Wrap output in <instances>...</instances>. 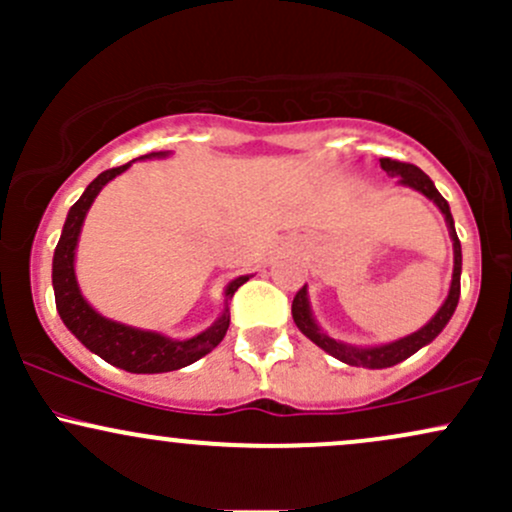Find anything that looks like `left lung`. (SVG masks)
Masks as SVG:
<instances>
[{"label":"left lung","instance_id":"1","mask_svg":"<svg viewBox=\"0 0 512 512\" xmlns=\"http://www.w3.org/2000/svg\"><path fill=\"white\" fill-rule=\"evenodd\" d=\"M380 168H383L390 178H399L402 185L414 187L416 192H421V195L433 199V204L443 211L445 223H448V228H450L452 250H455V269H452V284H450L448 298H445V303L440 305L438 313L433 315L419 332L409 334V337H404V339H397V342H392V344H383V346H351V344L337 342V339L327 337V334L322 332L320 327H317V322L313 320V313H310V303H308V291H305V286L296 293V298H293V305H291V315H293V322L298 325V330H301L305 337L310 339V342H315L320 349H325L330 356L339 358L342 363H349V366H358V368H390V366H397V363H402L404 358H409L411 354H416L421 346L431 344L433 339L443 332V327L448 325L452 313H455L457 301H460L462 248H460V238H457V233H455V221H452L448 202H445L443 195L436 190L433 180L428 178L424 170L416 168L414 163L380 158Z\"/></svg>","mask_w":512,"mask_h":512}]
</instances>
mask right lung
<instances>
[{"mask_svg": "<svg viewBox=\"0 0 512 512\" xmlns=\"http://www.w3.org/2000/svg\"><path fill=\"white\" fill-rule=\"evenodd\" d=\"M166 156L168 151H151V154H146L142 158ZM129 166H132V163L110 168L98 175V178L86 187L84 195L79 197V202L69 209L60 243H57L55 257H52V289H55L57 313H60L62 322L88 351L101 356L103 361L110 363V366L127 370V373H168V370L190 366V363L199 361V358L207 356L211 349H216V346L221 344V339L226 337L228 325H231L228 298H233V293H236L250 276H238V279H233L231 284L226 286V308H223V315L209 327V330L199 332L197 337L182 339V342L180 339L163 337V334L158 332L122 325V322L108 320V317L96 313V310L84 301L79 284H76V240H79L81 226H84L86 211L91 209L98 192H101L115 175L125 173Z\"/></svg>", "mask_w": 512, "mask_h": 512, "instance_id": "add662e5", "label": "right lung"}]
</instances>
